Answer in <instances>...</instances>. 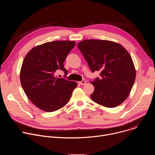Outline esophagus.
<instances>
[{
  "label": "esophagus",
  "instance_id": "obj_1",
  "mask_svg": "<svg viewBox=\"0 0 155 155\" xmlns=\"http://www.w3.org/2000/svg\"><path fill=\"white\" fill-rule=\"evenodd\" d=\"M86 81L83 80H82L81 81H80V82H79V84H81V85H84V84H86Z\"/></svg>",
  "mask_w": 155,
  "mask_h": 155
}]
</instances>
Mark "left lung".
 Masks as SVG:
<instances>
[{
  "label": "left lung",
  "instance_id": "8db88e82",
  "mask_svg": "<svg viewBox=\"0 0 155 155\" xmlns=\"http://www.w3.org/2000/svg\"><path fill=\"white\" fill-rule=\"evenodd\" d=\"M77 46L91 71L101 72V78L91 81L94 87L92 100L108 108L122 104L128 97L136 75L127 51L118 43L104 40H84Z\"/></svg>",
  "mask_w": 155,
  "mask_h": 155
}]
</instances>
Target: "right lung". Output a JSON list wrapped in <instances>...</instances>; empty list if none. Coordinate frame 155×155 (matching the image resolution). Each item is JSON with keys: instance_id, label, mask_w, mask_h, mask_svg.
<instances>
[{"instance_id": "obj_1", "label": "right lung", "mask_w": 155, "mask_h": 155, "mask_svg": "<svg viewBox=\"0 0 155 155\" xmlns=\"http://www.w3.org/2000/svg\"><path fill=\"white\" fill-rule=\"evenodd\" d=\"M75 45L68 40L47 42L33 48L24 59L20 71L22 87L29 99L43 111L63 107L77 86L75 81L54 76L58 69L67 75L63 63Z\"/></svg>"}]
</instances>
